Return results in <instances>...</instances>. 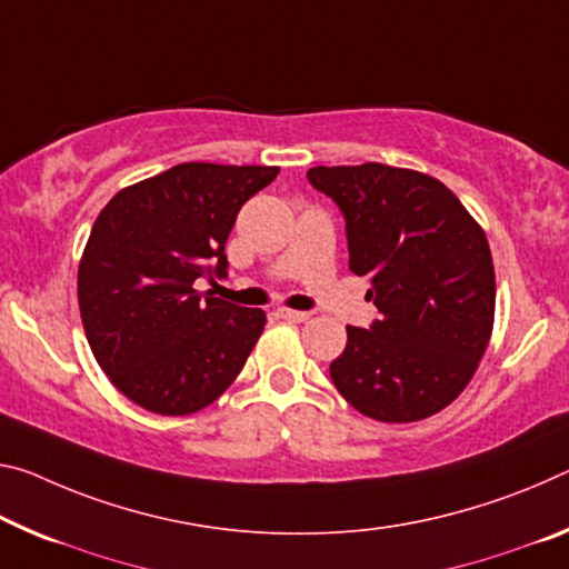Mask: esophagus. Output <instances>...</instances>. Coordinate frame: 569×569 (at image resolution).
I'll return each instance as SVG.
<instances>
[{"label": "esophagus", "instance_id": "esophagus-1", "mask_svg": "<svg viewBox=\"0 0 569 569\" xmlns=\"http://www.w3.org/2000/svg\"><path fill=\"white\" fill-rule=\"evenodd\" d=\"M276 317L286 319V321H306L311 317V313L309 311H293V309H276Z\"/></svg>", "mask_w": 569, "mask_h": 569}]
</instances>
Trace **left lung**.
<instances>
[{"label": "left lung", "instance_id": "obj_1", "mask_svg": "<svg viewBox=\"0 0 569 569\" xmlns=\"http://www.w3.org/2000/svg\"><path fill=\"white\" fill-rule=\"evenodd\" d=\"M313 189L345 214L349 270L369 281L380 319L347 327L329 367L351 408L415 422L453 402L491 339L489 240L461 200L428 174L377 164L313 167Z\"/></svg>", "mask_w": 569, "mask_h": 569}]
</instances>
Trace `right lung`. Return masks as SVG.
Returning a JSON list of instances; mask_svg holds the SVG:
<instances>
[{"instance_id": "right-lung-1", "label": "right lung", "mask_w": 569, "mask_h": 569, "mask_svg": "<svg viewBox=\"0 0 569 569\" xmlns=\"http://www.w3.org/2000/svg\"><path fill=\"white\" fill-rule=\"evenodd\" d=\"M276 174L187 161L121 189L93 222L78 268L80 319L108 380L143 410L207 408L263 333V309L200 293L197 281L228 276L240 207Z\"/></svg>"}]
</instances>
